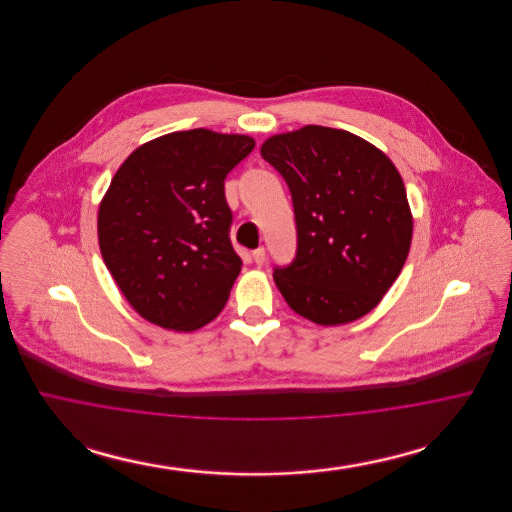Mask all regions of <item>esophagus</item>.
<instances>
[{
  "instance_id": "obj_1",
  "label": "esophagus",
  "mask_w": 512,
  "mask_h": 512,
  "mask_svg": "<svg viewBox=\"0 0 512 512\" xmlns=\"http://www.w3.org/2000/svg\"><path fill=\"white\" fill-rule=\"evenodd\" d=\"M251 257H253V263L261 267V265L267 261V251H265V247H257V249L251 253Z\"/></svg>"
}]
</instances>
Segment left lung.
<instances>
[{
	"instance_id": "left-lung-1",
	"label": "left lung",
	"mask_w": 512,
	"mask_h": 512,
	"mask_svg": "<svg viewBox=\"0 0 512 512\" xmlns=\"http://www.w3.org/2000/svg\"><path fill=\"white\" fill-rule=\"evenodd\" d=\"M261 155L290 186L297 255L274 282L297 315L340 326L370 313L401 274L413 240L405 184L390 157L340 128L274 134Z\"/></svg>"
}]
</instances>
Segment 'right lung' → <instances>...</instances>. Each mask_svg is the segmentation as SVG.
I'll use <instances>...</instances> for the list:
<instances>
[{
	"label": "right lung",
	"instance_id": "obj_1",
	"mask_svg": "<svg viewBox=\"0 0 512 512\" xmlns=\"http://www.w3.org/2000/svg\"><path fill=\"white\" fill-rule=\"evenodd\" d=\"M253 147L245 134L180 130L136 147L115 172L99 201V251L147 322L194 332L219 317L242 270L224 178Z\"/></svg>",
	"mask_w": 512,
	"mask_h": 512
}]
</instances>
